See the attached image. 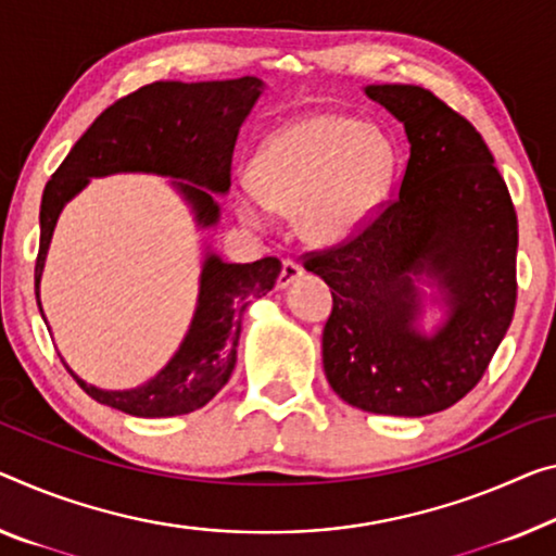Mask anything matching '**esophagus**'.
Segmentation results:
<instances>
[{
    "label": "esophagus",
    "instance_id": "obj_1",
    "mask_svg": "<svg viewBox=\"0 0 556 556\" xmlns=\"http://www.w3.org/2000/svg\"><path fill=\"white\" fill-rule=\"evenodd\" d=\"M303 276V268L298 266L295 261H290V258H286L283 261V266H280V276H278V288H288V286H293L298 278Z\"/></svg>",
    "mask_w": 556,
    "mask_h": 556
}]
</instances>
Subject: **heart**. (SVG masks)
I'll return each instance as SVG.
<instances>
[{
    "instance_id": "obj_1",
    "label": "heart",
    "mask_w": 556,
    "mask_h": 556,
    "mask_svg": "<svg viewBox=\"0 0 556 556\" xmlns=\"http://www.w3.org/2000/svg\"><path fill=\"white\" fill-rule=\"evenodd\" d=\"M395 166V143L361 118L301 116L261 143L238 213L251 226L266 224L273 211L298 213L307 241L340 243L380 208Z\"/></svg>"
}]
</instances>
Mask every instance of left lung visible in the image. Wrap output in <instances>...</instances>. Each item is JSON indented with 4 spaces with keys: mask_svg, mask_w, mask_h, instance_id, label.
<instances>
[{
    "mask_svg": "<svg viewBox=\"0 0 556 556\" xmlns=\"http://www.w3.org/2000/svg\"><path fill=\"white\" fill-rule=\"evenodd\" d=\"M403 122L400 191L353 238L303 255L332 290L323 367L348 405L422 417L463 400L490 365L517 303V213L482 136L432 91L370 84ZM420 275L439 283L448 320L425 337Z\"/></svg>",
    "mask_w": 556,
    "mask_h": 556,
    "instance_id": "8db88e82",
    "label": "left lung"
}]
</instances>
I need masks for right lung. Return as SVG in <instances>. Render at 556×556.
I'll use <instances>...</instances> for the list:
<instances>
[{"label": "right lung", "instance_id": "1", "mask_svg": "<svg viewBox=\"0 0 556 556\" xmlns=\"http://www.w3.org/2000/svg\"><path fill=\"white\" fill-rule=\"evenodd\" d=\"M263 81L255 76L226 81H153L118 99L74 143L41 195L39 253L34 266V290L39 280L56 218L89 178L139 170L181 178L174 181L193 211L195 224H218L213 193L230 189V161L238 131L261 97ZM280 276L278 258L255 263H226L206 253L201 270L199 305L178 353L147 386L134 390H99L79 375L72 378L101 405L134 417H174L193 413L226 386L236 367L241 313L253 298L266 295ZM45 318V311H41Z\"/></svg>", "mask_w": 556, "mask_h": 556}]
</instances>
